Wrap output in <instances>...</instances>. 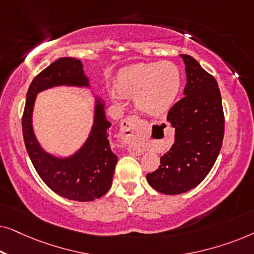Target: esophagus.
<instances>
[{
  "label": "esophagus",
  "instance_id": "obj_1",
  "mask_svg": "<svg viewBox=\"0 0 254 254\" xmlns=\"http://www.w3.org/2000/svg\"><path fill=\"white\" fill-rule=\"evenodd\" d=\"M145 121L137 116H129L121 123L120 136L124 142L133 145L140 138L142 131L144 130ZM134 152H137L135 151Z\"/></svg>",
  "mask_w": 254,
  "mask_h": 254
}]
</instances>
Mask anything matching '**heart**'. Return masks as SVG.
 <instances>
[{
  "instance_id": "b5f03b06",
  "label": "heart",
  "mask_w": 254,
  "mask_h": 254,
  "mask_svg": "<svg viewBox=\"0 0 254 254\" xmlns=\"http://www.w3.org/2000/svg\"><path fill=\"white\" fill-rule=\"evenodd\" d=\"M121 96L134 97L136 106L151 116L166 112L179 96L182 71L173 62H151L129 65L117 76Z\"/></svg>"
}]
</instances>
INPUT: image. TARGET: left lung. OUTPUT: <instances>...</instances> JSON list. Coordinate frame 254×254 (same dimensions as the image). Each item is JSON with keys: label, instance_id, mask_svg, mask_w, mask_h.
<instances>
[{"label": "left lung", "instance_id": "8db88e82", "mask_svg": "<svg viewBox=\"0 0 254 254\" xmlns=\"http://www.w3.org/2000/svg\"><path fill=\"white\" fill-rule=\"evenodd\" d=\"M187 83L184 96L166 120L175 128V143L148 173L152 189L163 194L185 193L206 178L216 162L224 136L221 92L213 75L190 55L182 54Z\"/></svg>", "mask_w": 254, "mask_h": 254}]
</instances>
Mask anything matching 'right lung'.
Masks as SVG:
<instances>
[{"label":"right lung","mask_w":254,"mask_h":254,"mask_svg":"<svg viewBox=\"0 0 254 254\" xmlns=\"http://www.w3.org/2000/svg\"><path fill=\"white\" fill-rule=\"evenodd\" d=\"M58 85L89 86L83 64L74 58H61L33 78L27 90L22 126L23 137L31 162L43 182L65 199L93 201L103 196L112 185L118 157L110 147L104 103L97 99L95 123L83 147L68 158H58L43 150L34 136L32 111L38 92Z\"/></svg>","instance_id":"1"}]
</instances>
